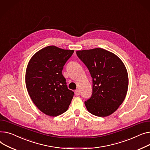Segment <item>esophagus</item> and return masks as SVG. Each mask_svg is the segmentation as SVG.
I'll use <instances>...</instances> for the list:
<instances>
[{
    "instance_id": "1",
    "label": "esophagus",
    "mask_w": 150,
    "mask_h": 150,
    "mask_svg": "<svg viewBox=\"0 0 150 150\" xmlns=\"http://www.w3.org/2000/svg\"><path fill=\"white\" fill-rule=\"evenodd\" d=\"M80 91H79V90H75V94H76V96H79V95H80Z\"/></svg>"
}]
</instances>
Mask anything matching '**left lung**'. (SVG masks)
<instances>
[{
	"instance_id": "8db88e82",
	"label": "left lung",
	"mask_w": 150,
	"mask_h": 150,
	"mask_svg": "<svg viewBox=\"0 0 150 150\" xmlns=\"http://www.w3.org/2000/svg\"><path fill=\"white\" fill-rule=\"evenodd\" d=\"M93 79L91 97L85 102L87 110L94 116H108L124 102L128 87L127 70L112 52L102 48L76 51Z\"/></svg>"
}]
</instances>
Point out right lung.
Segmentation results:
<instances>
[{
	"mask_svg": "<svg viewBox=\"0 0 150 150\" xmlns=\"http://www.w3.org/2000/svg\"><path fill=\"white\" fill-rule=\"evenodd\" d=\"M74 50L48 46L38 51L26 68V89L35 105L44 114L57 116L68 108L74 96L62 69Z\"/></svg>",
	"mask_w": 150,
	"mask_h": 150,
	"instance_id": "add662e5",
	"label": "right lung"
}]
</instances>
